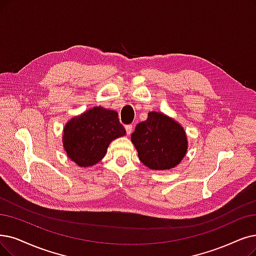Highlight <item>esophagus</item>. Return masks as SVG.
<instances>
[{
  "label": "esophagus",
  "mask_w": 256,
  "mask_h": 256,
  "mask_svg": "<svg viewBox=\"0 0 256 256\" xmlns=\"http://www.w3.org/2000/svg\"><path fill=\"white\" fill-rule=\"evenodd\" d=\"M125 128H126V131H127V134L130 136L131 132H132V125H127Z\"/></svg>",
  "instance_id": "obj_1"
}]
</instances>
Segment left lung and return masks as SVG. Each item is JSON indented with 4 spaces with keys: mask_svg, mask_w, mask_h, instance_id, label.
Wrapping results in <instances>:
<instances>
[{
    "mask_svg": "<svg viewBox=\"0 0 256 256\" xmlns=\"http://www.w3.org/2000/svg\"><path fill=\"white\" fill-rule=\"evenodd\" d=\"M131 142L140 160L151 170L174 168L186 156V131L174 118L162 112L151 111L148 118L136 125Z\"/></svg>",
    "mask_w": 256,
    "mask_h": 256,
    "instance_id": "left-lung-1",
    "label": "left lung"
}]
</instances>
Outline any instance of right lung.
<instances>
[{
  "label": "right lung",
  "instance_id": "obj_1",
  "mask_svg": "<svg viewBox=\"0 0 256 256\" xmlns=\"http://www.w3.org/2000/svg\"><path fill=\"white\" fill-rule=\"evenodd\" d=\"M125 134L118 112L96 106L67 122L63 130V147L78 166L91 167L106 156L112 140Z\"/></svg>",
  "mask_w": 256,
  "mask_h": 256
}]
</instances>
